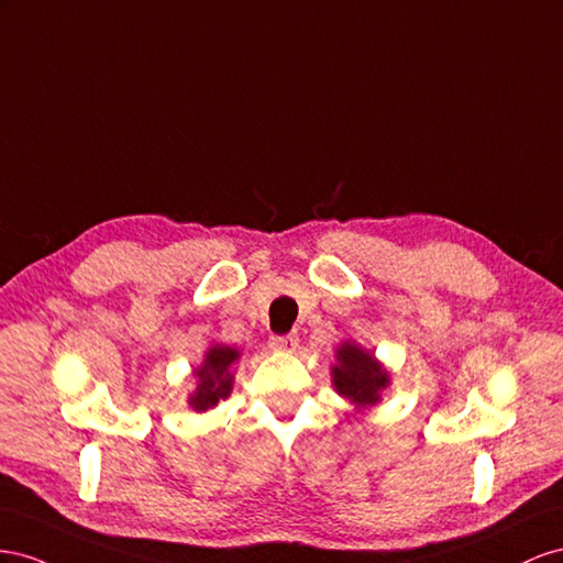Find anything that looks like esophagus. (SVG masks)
I'll return each mask as SVG.
<instances>
[{
  "label": "esophagus",
  "mask_w": 563,
  "mask_h": 563,
  "mask_svg": "<svg viewBox=\"0 0 563 563\" xmlns=\"http://www.w3.org/2000/svg\"><path fill=\"white\" fill-rule=\"evenodd\" d=\"M271 349L283 351V353H292L299 346V334L297 332H287V334H273L268 340Z\"/></svg>",
  "instance_id": "obj_1"
}]
</instances>
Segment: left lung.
Segmentation results:
<instances>
[{
  "mask_svg": "<svg viewBox=\"0 0 563 563\" xmlns=\"http://www.w3.org/2000/svg\"><path fill=\"white\" fill-rule=\"evenodd\" d=\"M336 358H340V365H334L332 371L334 389L358 406L377 404L379 391L387 387L389 377L371 353H365L361 346L346 342L336 351Z\"/></svg>",
  "mask_w": 563,
  "mask_h": 563,
  "instance_id": "8db88e82",
  "label": "left lung"
}]
</instances>
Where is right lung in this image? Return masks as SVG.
<instances>
[{
	"label": "right lung",
	"mask_w": 563,
	"mask_h": 563,
	"mask_svg": "<svg viewBox=\"0 0 563 563\" xmlns=\"http://www.w3.org/2000/svg\"><path fill=\"white\" fill-rule=\"evenodd\" d=\"M238 358V351L231 346H214L207 353L205 365L196 373L200 377V384L196 394L190 396L192 410H207L217 406L221 398L231 394L233 377L229 373L231 363Z\"/></svg>",
	"instance_id": "right-lung-1"
}]
</instances>
